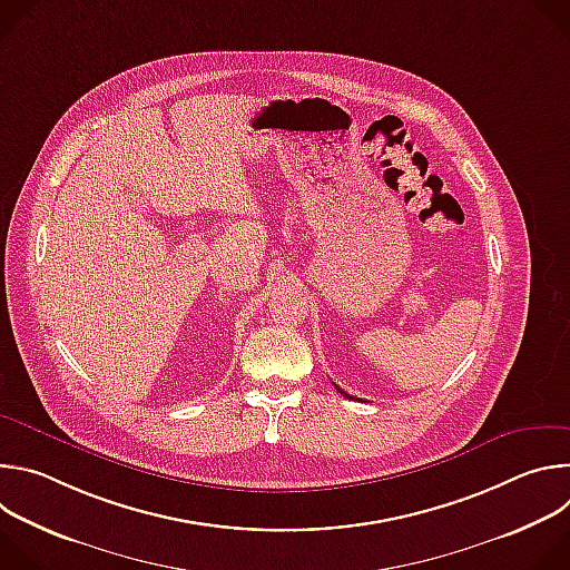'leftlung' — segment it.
I'll use <instances>...</instances> for the list:
<instances>
[{"label":"left lung","instance_id":"left-lung-1","mask_svg":"<svg viewBox=\"0 0 570 570\" xmlns=\"http://www.w3.org/2000/svg\"><path fill=\"white\" fill-rule=\"evenodd\" d=\"M334 385H336V383H334ZM336 390H338V392H341V394H343V396H350V394H347V392H345V390H341V387H338V385H336ZM350 399H356V396H350Z\"/></svg>","mask_w":570,"mask_h":570}]
</instances>
